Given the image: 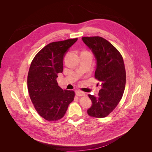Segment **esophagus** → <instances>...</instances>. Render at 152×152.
I'll use <instances>...</instances> for the list:
<instances>
[{
  "label": "esophagus",
  "instance_id": "34e87169",
  "mask_svg": "<svg viewBox=\"0 0 152 152\" xmlns=\"http://www.w3.org/2000/svg\"><path fill=\"white\" fill-rule=\"evenodd\" d=\"M76 95L77 96H84L86 95V93H84V92H82L80 91H77L76 92Z\"/></svg>",
  "mask_w": 152,
  "mask_h": 152
}]
</instances>
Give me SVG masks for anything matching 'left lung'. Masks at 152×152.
Returning <instances> with one entry per match:
<instances>
[{
    "instance_id": "left-lung-1",
    "label": "left lung",
    "mask_w": 152,
    "mask_h": 152,
    "mask_svg": "<svg viewBox=\"0 0 152 152\" xmlns=\"http://www.w3.org/2000/svg\"><path fill=\"white\" fill-rule=\"evenodd\" d=\"M83 42L93 51L97 61L94 77L102 89L98 97L89 94L92 107L89 116L104 118L113 112L121 100L125 89L126 73L120 52L105 39L99 36L84 37Z\"/></svg>"
}]
</instances>
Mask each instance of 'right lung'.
Here are the masks:
<instances>
[{
    "label": "right lung",
    "instance_id": "right-lung-1",
    "mask_svg": "<svg viewBox=\"0 0 152 152\" xmlns=\"http://www.w3.org/2000/svg\"><path fill=\"white\" fill-rule=\"evenodd\" d=\"M77 38L49 43L35 55L27 78L30 98L40 116L48 121L63 118L75 97L73 91L58 84V74L63 70V59Z\"/></svg>",
    "mask_w": 152,
    "mask_h": 152
}]
</instances>
